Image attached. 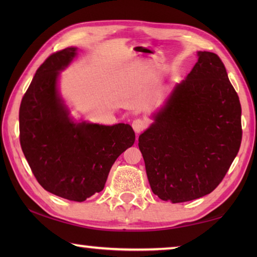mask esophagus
I'll use <instances>...</instances> for the list:
<instances>
[{"instance_id": "1", "label": "esophagus", "mask_w": 257, "mask_h": 257, "mask_svg": "<svg viewBox=\"0 0 257 257\" xmlns=\"http://www.w3.org/2000/svg\"><path fill=\"white\" fill-rule=\"evenodd\" d=\"M146 127H147V122H146L144 119L137 118V119H135L133 121V128H134L135 133H136V134L142 133L143 130H144Z\"/></svg>"}]
</instances>
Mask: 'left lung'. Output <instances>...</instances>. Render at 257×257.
I'll list each match as a JSON object with an SVG mask.
<instances>
[{
    "instance_id": "obj_1",
    "label": "left lung",
    "mask_w": 257,
    "mask_h": 257,
    "mask_svg": "<svg viewBox=\"0 0 257 257\" xmlns=\"http://www.w3.org/2000/svg\"><path fill=\"white\" fill-rule=\"evenodd\" d=\"M198 60L138 138L152 191L172 203L212 193L241 143V106L215 53Z\"/></svg>"
}]
</instances>
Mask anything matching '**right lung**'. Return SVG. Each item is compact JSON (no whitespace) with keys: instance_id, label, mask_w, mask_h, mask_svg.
Instances as JSON below:
<instances>
[{"instance_id":"add662e5","label":"right lung","mask_w":257,"mask_h":257,"mask_svg":"<svg viewBox=\"0 0 257 257\" xmlns=\"http://www.w3.org/2000/svg\"><path fill=\"white\" fill-rule=\"evenodd\" d=\"M76 47L51 54L37 69L19 110L20 145L35 178L45 190L73 202L102 191L113 163L132 147L129 124L76 123L58 92L60 71Z\"/></svg>"}]
</instances>
